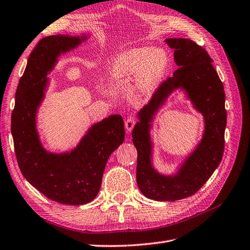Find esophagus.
<instances>
[{
  "mask_svg": "<svg viewBox=\"0 0 250 250\" xmlns=\"http://www.w3.org/2000/svg\"><path fill=\"white\" fill-rule=\"evenodd\" d=\"M137 124V120H135L134 117H128L127 120L125 121V127L127 131H131L133 129L134 125Z\"/></svg>",
  "mask_w": 250,
  "mask_h": 250,
  "instance_id": "esophagus-1",
  "label": "esophagus"
}]
</instances>
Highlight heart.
Returning a JSON list of instances; mask_svg holds the SVG:
<instances>
[{
    "mask_svg": "<svg viewBox=\"0 0 250 250\" xmlns=\"http://www.w3.org/2000/svg\"><path fill=\"white\" fill-rule=\"evenodd\" d=\"M168 55L163 49L140 48L121 55L111 71L116 81L138 82L142 94L152 89L167 69Z\"/></svg>",
    "mask_w": 250,
    "mask_h": 250,
    "instance_id": "heart-1",
    "label": "heart"
}]
</instances>
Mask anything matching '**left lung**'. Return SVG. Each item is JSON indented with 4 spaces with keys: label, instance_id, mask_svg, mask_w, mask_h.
I'll use <instances>...</instances> for the list:
<instances>
[{
    "label": "left lung",
    "instance_id": "obj_1",
    "mask_svg": "<svg viewBox=\"0 0 250 250\" xmlns=\"http://www.w3.org/2000/svg\"><path fill=\"white\" fill-rule=\"evenodd\" d=\"M178 65L172 77L161 83L151 100L139 112L140 121L132 130V142L138 150L137 183L147 198L175 201L194 195L217 169L224 152L226 127L225 94L206 49L188 39H168ZM183 88L195 108L205 117L206 130L198 148L175 176L166 177L150 165L152 143L148 129L152 117L174 89Z\"/></svg>",
    "mask_w": 250,
    "mask_h": 250
}]
</instances>
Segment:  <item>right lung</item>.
Instances as JSON below:
<instances>
[{
  "label": "right lung",
  "instance_id": "obj_1",
  "mask_svg": "<svg viewBox=\"0 0 250 250\" xmlns=\"http://www.w3.org/2000/svg\"><path fill=\"white\" fill-rule=\"evenodd\" d=\"M85 39L58 34L39 42L20 79L11 116L14 151L21 174L49 199L70 206L95 199L108 157L125 137L123 118L112 115L90 127L70 153H50L40 142L35 116L47 86V75L62 53Z\"/></svg>",
  "mask_w": 250,
  "mask_h": 250
}]
</instances>
